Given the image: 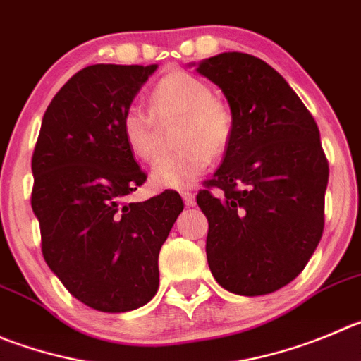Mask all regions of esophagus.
Instances as JSON below:
<instances>
[{"label": "esophagus", "instance_id": "esophagus-1", "mask_svg": "<svg viewBox=\"0 0 361 361\" xmlns=\"http://www.w3.org/2000/svg\"><path fill=\"white\" fill-rule=\"evenodd\" d=\"M181 197H183L187 207H194V204H196V196H194L192 192H181Z\"/></svg>", "mask_w": 361, "mask_h": 361}]
</instances>
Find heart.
<instances>
[{"label": "heart", "instance_id": "obj_1", "mask_svg": "<svg viewBox=\"0 0 361 361\" xmlns=\"http://www.w3.org/2000/svg\"><path fill=\"white\" fill-rule=\"evenodd\" d=\"M151 113L131 104L121 117V133L128 149L137 158L151 161L158 153V123L180 117L174 153L164 154L151 169L157 188H185L210 165L212 157L228 149L233 137V114L214 90L194 74L173 69L158 80L149 96Z\"/></svg>", "mask_w": 361, "mask_h": 361}]
</instances>
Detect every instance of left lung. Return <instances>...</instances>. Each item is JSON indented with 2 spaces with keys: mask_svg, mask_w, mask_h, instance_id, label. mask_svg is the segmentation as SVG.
Wrapping results in <instances>:
<instances>
[{
  "mask_svg": "<svg viewBox=\"0 0 361 361\" xmlns=\"http://www.w3.org/2000/svg\"><path fill=\"white\" fill-rule=\"evenodd\" d=\"M196 71L224 92L233 114L221 167L197 194L208 265L233 294H271L301 274L324 230L329 167L317 123L257 56L221 53Z\"/></svg>",
  "mask_w": 361,
  "mask_h": 361,
  "instance_id": "8db88e82",
  "label": "left lung"
}]
</instances>
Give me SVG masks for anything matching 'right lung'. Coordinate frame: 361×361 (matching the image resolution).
<instances>
[{
  "mask_svg": "<svg viewBox=\"0 0 361 361\" xmlns=\"http://www.w3.org/2000/svg\"><path fill=\"white\" fill-rule=\"evenodd\" d=\"M158 66L96 63L56 92L32 157V208L44 260L99 312L140 308L158 290V252L183 201L174 190L128 200L146 181L121 117Z\"/></svg>",
  "mask_w": 361,
  "mask_h": 361,
  "instance_id": "1",
  "label": "right lung"
}]
</instances>
